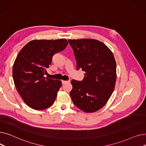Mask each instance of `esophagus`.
<instances>
[{
	"instance_id": "1",
	"label": "esophagus",
	"mask_w": 146,
	"mask_h": 146,
	"mask_svg": "<svg viewBox=\"0 0 146 146\" xmlns=\"http://www.w3.org/2000/svg\"><path fill=\"white\" fill-rule=\"evenodd\" d=\"M70 80H62V84L64 85V84L67 83H70Z\"/></svg>"
}]
</instances>
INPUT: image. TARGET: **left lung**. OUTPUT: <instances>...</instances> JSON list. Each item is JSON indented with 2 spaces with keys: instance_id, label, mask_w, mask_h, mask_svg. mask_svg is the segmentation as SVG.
I'll use <instances>...</instances> for the list:
<instances>
[{
  "instance_id": "obj_1",
  "label": "left lung",
  "mask_w": 146,
  "mask_h": 146,
  "mask_svg": "<svg viewBox=\"0 0 146 146\" xmlns=\"http://www.w3.org/2000/svg\"><path fill=\"white\" fill-rule=\"evenodd\" d=\"M77 62V70L85 72L82 81L72 80L70 95L83 112H94L108 102L115 85L116 62L112 51L94 39L68 40Z\"/></svg>"
}]
</instances>
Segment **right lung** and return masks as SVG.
<instances>
[{
    "label": "right lung",
    "instance_id": "obj_1",
    "mask_svg": "<svg viewBox=\"0 0 146 146\" xmlns=\"http://www.w3.org/2000/svg\"><path fill=\"white\" fill-rule=\"evenodd\" d=\"M65 39L35 40L29 41L18 54L13 66L15 87L30 108L43 110L54 102L61 81L44 78L52 56L64 50Z\"/></svg>",
    "mask_w": 146,
    "mask_h": 146
}]
</instances>
